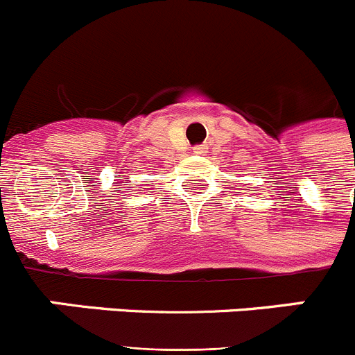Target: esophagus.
<instances>
[{"label":"esophagus","mask_w":355,"mask_h":355,"mask_svg":"<svg viewBox=\"0 0 355 355\" xmlns=\"http://www.w3.org/2000/svg\"><path fill=\"white\" fill-rule=\"evenodd\" d=\"M193 153H196V155H205V153H206V147H205V146L196 147V149H193Z\"/></svg>","instance_id":"1"}]
</instances>
